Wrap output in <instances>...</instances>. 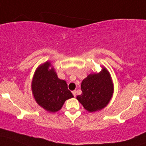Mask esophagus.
I'll return each instance as SVG.
<instances>
[{
  "label": "esophagus",
  "instance_id": "obj_1",
  "mask_svg": "<svg viewBox=\"0 0 146 146\" xmlns=\"http://www.w3.org/2000/svg\"><path fill=\"white\" fill-rule=\"evenodd\" d=\"M72 94H73V95L74 96V97L76 96V90L72 91Z\"/></svg>",
  "mask_w": 146,
  "mask_h": 146
}]
</instances>
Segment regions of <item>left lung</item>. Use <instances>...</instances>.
Returning <instances> with one entry per match:
<instances>
[{
  "label": "left lung",
  "mask_w": 146,
  "mask_h": 146,
  "mask_svg": "<svg viewBox=\"0 0 146 146\" xmlns=\"http://www.w3.org/2000/svg\"><path fill=\"white\" fill-rule=\"evenodd\" d=\"M82 94L77 96L84 108L90 112L107 106L113 94V84L106 68L100 73L89 75L81 84Z\"/></svg>",
  "instance_id": "obj_1"
}]
</instances>
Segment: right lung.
Returning <instances> with one entry per match:
<instances>
[{
    "mask_svg": "<svg viewBox=\"0 0 146 146\" xmlns=\"http://www.w3.org/2000/svg\"><path fill=\"white\" fill-rule=\"evenodd\" d=\"M50 63L40 66L35 73L32 89L36 102L50 112L59 111L66 100L73 98L66 82L59 79L53 68L48 70Z\"/></svg>",
    "mask_w": 146,
    "mask_h": 146,
    "instance_id": "1",
    "label": "right lung"
}]
</instances>
